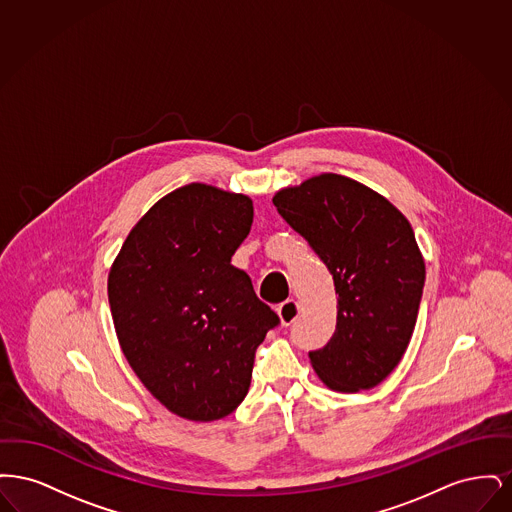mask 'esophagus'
<instances>
[{
    "instance_id": "esophagus-1",
    "label": "esophagus",
    "mask_w": 512,
    "mask_h": 512,
    "mask_svg": "<svg viewBox=\"0 0 512 512\" xmlns=\"http://www.w3.org/2000/svg\"><path fill=\"white\" fill-rule=\"evenodd\" d=\"M276 313H278V317H280L284 326H290L293 320L297 318V315H299V305H297L295 299H286L284 303H280L276 307Z\"/></svg>"
}]
</instances>
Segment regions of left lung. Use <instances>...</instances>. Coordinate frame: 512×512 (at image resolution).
Returning a JSON list of instances; mask_svg holds the SVG:
<instances>
[{
    "label": "left lung",
    "instance_id": "1",
    "mask_svg": "<svg viewBox=\"0 0 512 512\" xmlns=\"http://www.w3.org/2000/svg\"><path fill=\"white\" fill-rule=\"evenodd\" d=\"M280 217L330 270L336 332L309 359L336 391L370 390L399 365L426 278L413 228L386 197L340 174H320L272 197Z\"/></svg>",
    "mask_w": 512,
    "mask_h": 512
}]
</instances>
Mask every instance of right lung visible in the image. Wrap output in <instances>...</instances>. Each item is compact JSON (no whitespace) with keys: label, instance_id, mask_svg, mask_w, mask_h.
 Returning a JSON list of instances; mask_svg holds the SVG:
<instances>
[{"label":"right lung","instance_id":"1","mask_svg":"<svg viewBox=\"0 0 512 512\" xmlns=\"http://www.w3.org/2000/svg\"><path fill=\"white\" fill-rule=\"evenodd\" d=\"M253 222L249 197L188 184L157 201L109 272V305L126 361L155 399L190 420L244 401L255 351L278 315L230 265Z\"/></svg>","mask_w":512,"mask_h":512}]
</instances>
